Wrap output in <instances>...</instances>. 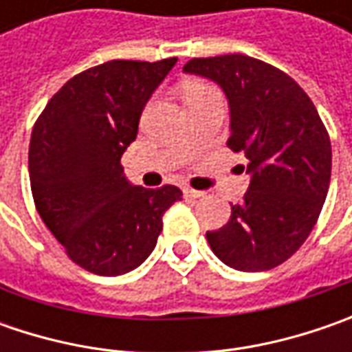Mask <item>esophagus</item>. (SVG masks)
<instances>
[{"mask_svg":"<svg viewBox=\"0 0 352 352\" xmlns=\"http://www.w3.org/2000/svg\"><path fill=\"white\" fill-rule=\"evenodd\" d=\"M184 196L190 197V199H197V197L206 196V192H199V190H192V188H184Z\"/></svg>","mask_w":352,"mask_h":352,"instance_id":"obj_1","label":"esophagus"}]
</instances>
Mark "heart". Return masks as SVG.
<instances>
[{
	"label": "heart",
	"mask_w": 352,
	"mask_h": 352,
	"mask_svg": "<svg viewBox=\"0 0 352 352\" xmlns=\"http://www.w3.org/2000/svg\"><path fill=\"white\" fill-rule=\"evenodd\" d=\"M213 89L210 86H204V84H190L188 88H186V102H192V100H196L199 96H204V94H210Z\"/></svg>",
	"instance_id": "b5f03b06"
}]
</instances>
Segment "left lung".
Segmentation results:
<instances>
[{
  "label": "left lung",
  "instance_id": "1",
  "mask_svg": "<svg viewBox=\"0 0 352 352\" xmlns=\"http://www.w3.org/2000/svg\"><path fill=\"white\" fill-rule=\"evenodd\" d=\"M186 74L223 89L231 151L249 158V190L229 221L208 231L215 256L243 272L270 270L304 245L331 180V142L318 109L290 76L245 54L192 58Z\"/></svg>",
  "mask_w": 352,
  "mask_h": 352
}]
</instances>
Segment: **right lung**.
Wrapping results in <instances>:
<instances>
[{"mask_svg":"<svg viewBox=\"0 0 352 352\" xmlns=\"http://www.w3.org/2000/svg\"><path fill=\"white\" fill-rule=\"evenodd\" d=\"M178 58L109 60L68 80L36 119L29 144L34 206L78 266L119 276L155 250L176 186L127 180L121 156L142 109Z\"/></svg>","mask_w":352,"mask_h":352,"instance_id":"obj_1","label":"right lung"}]
</instances>
